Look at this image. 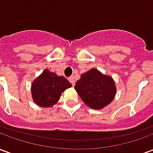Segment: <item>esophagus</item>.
<instances>
[{
    "instance_id": "34e87169",
    "label": "esophagus",
    "mask_w": 153,
    "mask_h": 153,
    "mask_svg": "<svg viewBox=\"0 0 153 153\" xmlns=\"http://www.w3.org/2000/svg\"><path fill=\"white\" fill-rule=\"evenodd\" d=\"M69 81L71 83V84H72L73 86L74 85V83H75V79H74V77L70 76V78H69Z\"/></svg>"
}]
</instances>
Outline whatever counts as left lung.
<instances>
[{
	"label": "left lung",
	"mask_w": 153,
	"mask_h": 153,
	"mask_svg": "<svg viewBox=\"0 0 153 153\" xmlns=\"http://www.w3.org/2000/svg\"><path fill=\"white\" fill-rule=\"evenodd\" d=\"M74 88L87 106L96 110L109 105L116 93L112 78L103 74L97 69H91L82 74Z\"/></svg>",
	"instance_id": "left-lung-1"
}]
</instances>
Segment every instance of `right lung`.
Here are the masks:
<instances>
[{
    "label": "right lung",
    "instance_id": "right-lung-1",
    "mask_svg": "<svg viewBox=\"0 0 153 153\" xmlns=\"http://www.w3.org/2000/svg\"><path fill=\"white\" fill-rule=\"evenodd\" d=\"M72 84L63 76L44 70L32 83V97L38 106L50 107L56 104L61 93Z\"/></svg>",
    "mask_w": 153,
    "mask_h": 153
}]
</instances>
